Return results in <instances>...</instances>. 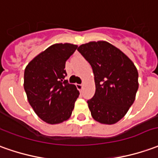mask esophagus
Masks as SVG:
<instances>
[{
  "label": "esophagus",
  "mask_w": 158,
  "mask_h": 158,
  "mask_svg": "<svg viewBox=\"0 0 158 158\" xmlns=\"http://www.w3.org/2000/svg\"><path fill=\"white\" fill-rule=\"evenodd\" d=\"M77 89L81 91L82 89H83V85H82V84H77Z\"/></svg>",
  "instance_id": "esophagus-1"
}]
</instances>
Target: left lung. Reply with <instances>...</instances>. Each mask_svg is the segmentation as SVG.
<instances>
[{
  "label": "left lung",
  "mask_w": 158,
  "mask_h": 158,
  "mask_svg": "<svg viewBox=\"0 0 158 158\" xmlns=\"http://www.w3.org/2000/svg\"><path fill=\"white\" fill-rule=\"evenodd\" d=\"M77 51L93 69L95 93L88 101L94 120L113 125L126 115L135 101L139 73L132 61L106 41H91Z\"/></svg>",
  "instance_id": "1"
}]
</instances>
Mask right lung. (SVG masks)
Listing matches in <instances>:
<instances>
[{
    "instance_id": "obj_1",
    "label": "right lung",
    "mask_w": 158,
    "mask_h": 158,
    "mask_svg": "<svg viewBox=\"0 0 158 158\" xmlns=\"http://www.w3.org/2000/svg\"><path fill=\"white\" fill-rule=\"evenodd\" d=\"M77 49V44H54L27 65L24 89L36 114L44 122L55 125L71 116L79 91L64 80L65 63Z\"/></svg>"
}]
</instances>
